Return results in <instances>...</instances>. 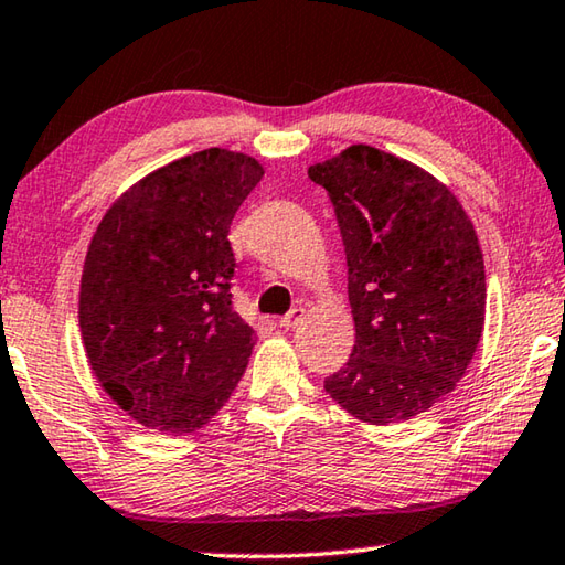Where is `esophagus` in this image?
Masks as SVG:
<instances>
[{"label": "esophagus", "mask_w": 565, "mask_h": 565, "mask_svg": "<svg viewBox=\"0 0 565 565\" xmlns=\"http://www.w3.org/2000/svg\"><path fill=\"white\" fill-rule=\"evenodd\" d=\"M302 318H305V308H302V305H295V308L288 315H285V318H280V328H285V330L298 328Z\"/></svg>", "instance_id": "esophagus-1"}]
</instances>
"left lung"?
<instances>
[{
    "mask_svg": "<svg viewBox=\"0 0 565 565\" xmlns=\"http://www.w3.org/2000/svg\"><path fill=\"white\" fill-rule=\"evenodd\" d=\"M308 175L338 215L358 330L324 390L362 422L417 417L457 387L481 340L487 275L469 215L419 166L364 143Z\"/></svg>",
    "mask_w": 565,
    "mask_h": 565,
    "instance_id": "8db88e82",
    "label": "left lung"
}]
</instances>
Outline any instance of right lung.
Here are the masks:
<instances>
[{
    "instance_id": "right-lung-1",
    "label": "right lung",
    "mask_w": 565,
    "mask_h": 565,
    "mask_svg": "<svg viewBox=\"0 0 565 565\" xmlns=\"http://www.w3.org/2000/svg\"><path fill=\"white\" fill-rule=\"evenodd\" d=\"M260 178L255 158L205 148L138 181L96 227L78 295L86 358L143 427L201 429L243 377L255 332L233 310L227 233Z\"/></svg>"
}]
</instances>
